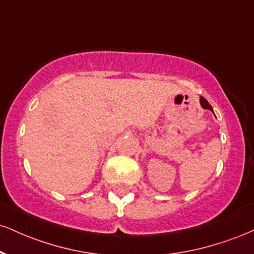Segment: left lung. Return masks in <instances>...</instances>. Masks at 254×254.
<instances>
[{"mask_svg": "<svg viewBox=\"0 0 254 254\" xmlns=\"http://www.w3.org/2000/svg\"><path fill=\"white\" fill-rule=\"evenodd\" d=\"M200 105L202 106L203 109H208V110H210V111H213V109H212V106L209 105V103L207 102L206 99H204L203 97H200Z\"/></svg>", "mask_w": 254, "mask_h": 254, "instance_id": "1", "label": "left lung"}]
</instances>
